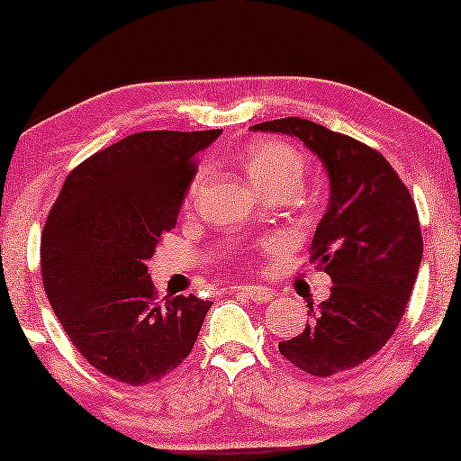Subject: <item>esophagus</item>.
<instances>
[{"instance_id": "34e87169", "label": "esophagus", "mask_w": 461, "mask_h": 461, "mask_svg": "<svg viewBox=\"0 0 461 461\" xmlns=\"http://www.w3.org/2000/svg\"><path fill=\"white\" fill-rule=\"evenodd\" d=\"M233 290H236L238 296L242 298H249V301L252 303H269L271 298H274V294L269 293L267 288L263 286H233Z\"/></svg>"}]
</instances>
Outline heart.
<instances>
[{"instance_id":"heart-1","label":"heart","mask_w":461,"mask_h":461,"mask_svg":"<svg viewBox=\"0 0 461 461\" xmlns=\"http://www.w3.org/2000/svg\"><path fill=\"white\" fill-rule=\"evenodd\" d=\"M242 163L246 167L250 181L258 187L274 185V184H288L298 187L304 175V157L296 150L294 146L276 138L255 140L244 148ZM209 179V168L200 167L194 177L190 179L185 190L184 204L185 209H192L203 192V187Z\"/></svg>"}]
</instances>
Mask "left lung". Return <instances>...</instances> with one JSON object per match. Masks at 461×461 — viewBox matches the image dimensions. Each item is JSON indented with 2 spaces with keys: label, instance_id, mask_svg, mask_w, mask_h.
Listing matches in <instances>:
<instances>
[{
  "label": "left lung",
  "instance_id": "obj_1",
  "mask_svg": "<svg viewBox=\"0 0 461 461\" xmlns=\"http://www.w3.org/2000/svg\"><path fill=\"white\" fill-rule=\"evenodd\" d=\"M252 131L294 135L330 177V203L311 242V263L332 277L330 298L277 345L298 369L328 378L357 367L386 345L405 313L422 261L418 211L388 160L348 135L288 116Z\"/></svg>",
  "mask_w": 461,
  "mask_h": 461
}]
</instances>
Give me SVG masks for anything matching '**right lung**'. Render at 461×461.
Instances as JSON below:
<instances>
[{
  "mask_svg": "<svg viewBox=\"0 0 461 461\" xmlns=\"http://www.w3.org/2000/svg\"><path fill=\"white\" fill-rule=\"evenodd\" d=\"M221 129L141 131L73 168L41 236V277L64 332L87 363L131 386L192 353L211 301L160 298L146 261L177 223L194 158Z\"/></svg>",
  "mask_w": 461,
  "mask_h": 461,
  "instance_id": "right-lung-1",
  "label": "right lung"
}]
</instances>
